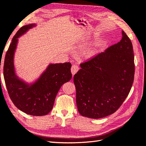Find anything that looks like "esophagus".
<instances>
[{
	"instance_id": "34e87169",
	"label": "esophagus",
	"mask_w": 146,
	"mask_h": 146,
	"mask_svg": "<svg viewBox=\"0 0 146 146\" xmlns=\"http://www.w3.org/2000/svg\"><path fill=\"white\" fill-rule=\"evenodd\" d=\"M78 70H79V68H78V66L73 65L72 66H71V73H72L73 75H74L75 74H76L77 72H78Z\"/></svg>"
}]
</instances>
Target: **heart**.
<instances>
[{
  "instance_id": "b5f03b06",
  "label": "heart",
  "mask_w": 146,
  "mask_h": 146,
  "mask_svg": "<svg viewBox=\"0 0 146 146\" xmlns=\"http://www.w3.org/2000/svg\"><path fill=\"white\" fill-rule=\"evenodd\" d=\"M104 44V41L103 40H99L98 41H96L92 45L85 48L82 52L83 56L86 59H90L94 58L99 54Z\"/></svg>"
}]
</instances>
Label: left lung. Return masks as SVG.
Listing matches in <instances>:
<instances>
[{
    "label": "left lung",
    "mask_w": 146,
    "mask_h": 146,
    "mask_svg": "<svg viewBox=\"0 0 146 146\" xmlns=\"http://www.w3.org/2000/svg\"><path fill=\"white\" fill-rule=\"evenodd\" d=\"M80 67L73 78L79 113L99 119L115 113L128 96L134 78L133 47L127 34L122 31L120 41Z\"/></svg>",
    "instance_id": "8db88e82"
}]
</instances>
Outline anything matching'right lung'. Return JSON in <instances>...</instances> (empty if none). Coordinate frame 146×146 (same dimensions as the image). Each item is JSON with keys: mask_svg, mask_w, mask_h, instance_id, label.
<instances>
[{"mask_svg": "<svg viewBox=\"0 0 146 146\" xmlns=\"http://www.w3.org/2000/svg\"><path fill=\"white\" fill-rule=\"evenodd\" d=\"M36 26V23L23 26L13 37L5 57L4 77L10 98L19 110L30 115L44 116L52 110L60 88L71 79V64L70 62L49 63L31 82L18 76L14 55L18 38Z\"/></svg>", "mask_w": 146, "mask_h": 146, "instance_id": "add662e5", "label": "right lung"}]
</instances>
